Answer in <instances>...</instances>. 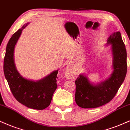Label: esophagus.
<instances>
[{
  "mask_svg": "<svg viewBox=\"0 0 130 130\" xmlns=\"http://www.w3.org/2000/svg\"><path fill=\"white\" fill-rule=\"evenodd\" d=\"M73 73L72 72V71L70 70V69L67 68L65 69V75L66 76V77H68L69 78H72L73 75Z\"/></svg>",
  "mask_w": 130,
  "mask_h": 130,
  "instance_id": "34e87169",
  "label": "esophagus"
}]
</instances>
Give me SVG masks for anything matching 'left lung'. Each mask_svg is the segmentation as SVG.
Listing matches in <instances>:
<instances>
[{"label":"left lung","instance_id":"1","mask_svg":"<svg viewBox=\"0 0 130 130\" xmlns=\"http://www.w3.org/2000/svg\"><path fill=\"white\" fill-rule=\"evenodd\" d=\"M107 46H110L112 55L113 72L108 78L101 82L93 83L86 73H81L75 81V101L83 108H97L111 100L124 82L126 74V51L119 31L108 38Z\"/></svg>","mask_w":130,"mask_h":130}]
</instances>
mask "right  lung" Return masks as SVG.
I'll list each match as a JSON object with an SVG mask.
<instances>
[{
	"label": "right lung",
	"mask_w": 130,
	"mask_h": 130,
	"mask_svg": "<svg viewBox=\"0 0 130 130\" xmlns=\"http://www.w3.org/2000/svg\"><path fill=\"white\" fill-rule=\"evenodd\" d=\"M28 24L24 25L14 33L8 43L4 62V74L11 92L20 103L32 109L43 110L50 105L53 94L57 88L56 79L58 70L37 81L24 78L17 70L14 62V49L22 31Z\"/></svg>",
	"instance_id": "add662e5"
}]
</instances>
